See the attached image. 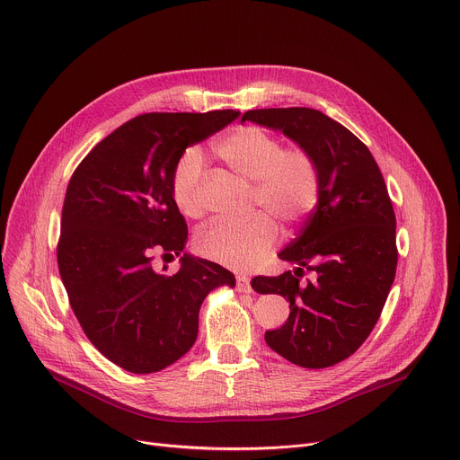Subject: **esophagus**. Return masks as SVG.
<instances>
[{"instance_id":"obj_1","label":"esophagus","mask_w":460,"mask_h":460,"mask_svg":"<svg viewBox=\"0 0 460 460\" xmlns=\"http://www.w3.org/2000/svg\"><path fill=\"white\" fill-rule=\"evenodd\" d=\"M235 288L239 292H252V287H250V279L246 276H237V283H235Z\"/></svg>"}]
</instances>
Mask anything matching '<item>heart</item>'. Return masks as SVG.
I'll return each mask as SVG.
<instances>
[{
    "label": "heart",
    "mask_w": 460,
    "mask_h": 460,
    "mask_svg": "<svg viewBox=\"0 0 460 460\" xmlns=\"http://www.w3.org/2000/svg\"><path fill=\"white\" fill-rule=\"evenodd\" d=\"M219 159L237 175L253 181L256 202L270 210L283 223H297L307 217L320 197V175L316 163L303 149H283L272 133L244 126L221 137L216 146ZM204 172V157L190 147L179 159L172 177V197L177 208L188 216L200 214L199 186ZM278 241V225L261 212L244 223L214 221L195 237L200 256L232 269L258 265Z\"/></svg>",
    "instance_id": "obj_1"
}]
</instances>
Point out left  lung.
<instances>
[{
	"label": "left lung",
	"mask_w": 460,
	"mask_h": 460,
	"mask_svg": "<svg viewBox=\"0 0 460 460\" xmlns=\"http://www.w3.org/2000/svg\"><path fill=\"white\" fill-rule=\"evenodd\" d=\"M244 120L281 131L316 163V207L278 253L294 272L258 276L252 288L290 303L285 325L265 332L269 347L299 367H331L371 334L394 281L396 219L384 177L367 146L322 111L252 110ZM303 268L317 274L313 282L300 281Z\"/></svg>",
	"instance_id": "left-lung-1"
}]
</instances>
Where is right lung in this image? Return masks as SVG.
Segmentation results:
<instances>
[{"label": "right lung", "instance_id": "right-lung-1", "mask_svg": "<svg viewBox=\"0 0 460 460\" xmlns=\"http://www.w3.org/2000/svg\"><path fill=\"white\" fill-rule=\"evenodd\" d=\"M239 111L147 113L98 142L73 173L62 210L58 269L89 341L119 367L157 373L197 340L199 309L230 270L191 253L172 197L173 170L188 146L234 122ZM181 257L170 277L150 250Z\"/></svg>", "mask_w": 460, "mask_h": 460}]
</instances>
